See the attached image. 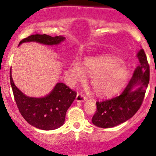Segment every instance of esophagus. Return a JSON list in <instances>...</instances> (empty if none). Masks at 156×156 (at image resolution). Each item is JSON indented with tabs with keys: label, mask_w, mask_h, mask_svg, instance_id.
<instances>
[{
	"label": "esophagus",
	"mask_w": 156,
	"mask_h": 156,
	"mask_svg": "<svg viewBox=\"0 0 156 156\" xmlns=\"http://www.w3.org/2000/svg\"><path fill=\"white\" fill-rule=\"evenodd\" d=\"M87 100V98H86L85 95L84 94H82V93H78V94H77L76 96V101L77 102H84L86 101Z\"/></svg>",
	"instance_id": "34e87169"
}]
</instances>
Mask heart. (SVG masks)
I'll return each mask as SVG.
<instances>
[{
	"label": "heart",
	"mask_w": 156,
	"mask_h": 156,
	"mask_svg": "<svg viewBox=\"0 0 156 156\" xmlns=\"http://www.w3.org/2000/svg\"><path fill=\"white\" fill-rule=\"evenodd\" d=\"M120 63L121 61L117 58L86 62L87 71L89 74L94 75L91 83L97 94L108 95L125 83L128 78V70ZM68 74L73 80H82L85 76L83 67L78 62L72 64Z\"/></svg>",
	"instance_id": "b5f03b06"
}]
</instances>
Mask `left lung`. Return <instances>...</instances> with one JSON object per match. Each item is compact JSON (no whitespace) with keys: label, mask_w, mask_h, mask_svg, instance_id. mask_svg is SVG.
Instances as JSON below:
<instances>
[{"label":"left lung","mask_w":156,"mask_h":156,"mask_svg":"<svg viewBox=\"0 0 156 156\" xmlns=\"http://www.w3.org/2000/svg\"><path fill=\"white\" fill-rule=\"evenodd\" d=\"M139 64L119 96L97 101V111L92 117L96 126L108 128L125 122L140 108L150 81V66L143 49L137 53ZM138 85L137 89L134 87Z\"/></svg>","instance_id":"left-lung-1"}]
</instances>
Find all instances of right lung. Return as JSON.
Listing matches in <instances>:
<instances>
[{
  "instance_id": "add662e5",
  "label": "right lung",
  "mask_w": 156,
  "mask_h": 156,
  "mask_svg": "<svg viewBox=\"0 0 156 156\" xmlns=\"http://www.w3.org/2000/svg\"><path fill=\"white\" fill-rule=\"evenodd\" d=\"M62 36L52 37L47 34H32L22 39L23 42H37L48 45L58 44L64 40ZM10 83L19 112L30 125L41 130H51L64 124L66 113L76 98L77 92L63 83H58L46 97L29 98L16 87L10 69Z\"/></svg>"
}]
</instances>
